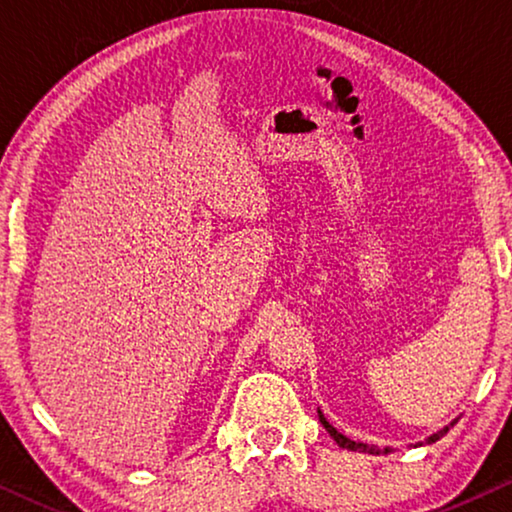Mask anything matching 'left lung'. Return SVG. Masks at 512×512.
<instances>
[{"mask_svg": "<svg viewBox=\"0 0 512 512\" xmlns=\"http://www.w3.org/2000/svg\"><path fill=\"white\" fill-rule=\"evenodd\" d=\"M319 422L324 424V429H326L328 433H331V438L335 440V443H338L340 447H345V450H352V452H368V454H380V450H377V447H370V445H363V443H354V440H349V438L342 436V433L335 431L333 426L326 422V417L321 415V410H319ZM450 426H454V422H452ZM450 426H445V429H440L438 433H433L431 438H426V443H436V440H440V438L445 436L447 431H450ZM384 452H387V450H384Z\"/></svg>", "mask_w": 512, "mask_h": 512, "instance_id": "1", "label": "left lung"}]
</instances>
